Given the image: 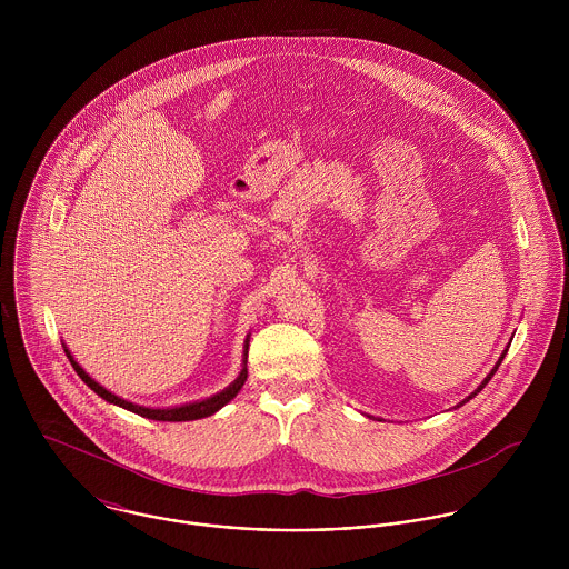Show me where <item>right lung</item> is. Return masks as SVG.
<instances>
[{"instance_id": "obj_1", "label": "right lung", "mask_w": 569, "mask_h": 569, "mask_svg": "<svg viewBox=\"0 0 569 569\" xmlns=\"http://www.w3.org/2000/svg\"><path fill=\"white\" fill-rule=\"evenodd\" d=\"M247 346H249V339L244 341L243 368H241L239 377H237L228 388H223L221 392H217V395H212V397H208V399H201V401H192V403L177 407H144L138 406V403H131V401H127V399H122V397H116V395L109 392L107 388H102L98 381H93V379L82 370L81 366H79V361H74V357H70V361H72V366H74V370L79 372V377H81L82 381H84L100 399H104L107 403H113V406L122 407V409H129V411H133V413H138V416L151 418V420L183 422V420H197V418L212 416L214 411H219L221 407L228 406V403L241 392V388H243L244 381H247V350H249Z\"/></svg>"}]
</instances>
